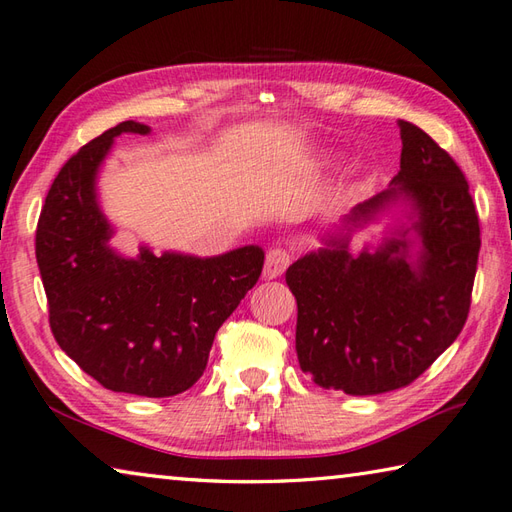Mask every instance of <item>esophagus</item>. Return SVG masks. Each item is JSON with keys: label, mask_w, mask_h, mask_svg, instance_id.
Wrapping results in <instances>:
<instances>
[{"label": "esophagus", "mask_w": 512, "mask_h": 512, "mask_svg": "<svg viewBox=\"0 0 512 512\" xmlns=\"http://www.w3.org/2000/svg\"><path fill=\"white\" fill-rule=\"evenodd\" d=\"M291 249L287 247H271L265 256V276L267 278H278L287 271L291 265Z\"/></svg>", "instance_id": "esophagus-1"}]
</instances>
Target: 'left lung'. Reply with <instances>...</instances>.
<instances>
[{"instance_id": "left-lung-1", "label": "left lung", "mask_w": 512, "mask_h": 512, "mask_svg": "<svg viewBox=\"0 0 512 512\" xmlns=\"http://www.w3.org/2000/svg\"><path fill=\"white\" fill-rule=\"evenodd\" d=\"M401 127V170L388 190L346 217L357 225L401 197L418 214L416 265L405 241L374 254H348V238L306 254L287 269L298 302L295 350L302 372L324 390L370 396L416 381L460 335L471 309L480 219L456 160L412 122Z\"/></svg>"}]
</instances>
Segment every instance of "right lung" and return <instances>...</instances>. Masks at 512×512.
<instances>
[{"label":"right lung","instance_id":"add662e5","mask_svg":"<svg viewBox=\"0 0 512 512\" xmlns=\"http://www.w3.org/2000/svg\"><path fill=\"white\" fill-rule=\"evenodd\" d=\"M124 131L151 129L120 122L63 164L34 247L56 344L102 388L162 399L197 383L214 335L258 282L265 254L254 245L214 258L113 252L94 181Z\"/></svg>","mask_w":512,"mask_h":512}]
</instances>
